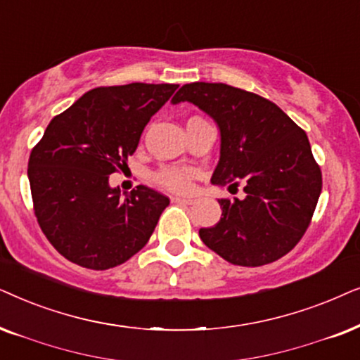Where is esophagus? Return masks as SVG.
<instances>
[{
  "instance_id": "34e87169",
  "label": "esophagus",
  "mask_w": 360,
  "mask_h": 360,
  "mask_svg": "<svg viewBox=\"0 0 360 360\" xmlns=\"http://www.w3.org/2000/svg\"><path fill=\"white\" fill-rule=\"evenodd\" d=\"M172 202H176V204H183V205H191V204H194L195 200L194 199H191V198H172Z\"/></svg>"
}]
</instances>
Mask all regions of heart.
Masks as SVG:
<instances>
[{"mask_svg": "<svg viewBox=\"0 0 360 360\" xmlns=\"http://www.w3.org/2000/svg\"><path fill=\"white\" fill-rule=\"evenodd\" d=\"M193 169L189 167H162L156 172V181L169 191H188Z\"/></svg>", "mask_w": 360, "mask_h": 360, "instance_id": "b5f03b06", "label": "heart"}]
</instances>
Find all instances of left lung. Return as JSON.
I'll return each mask as SVG.
<instances>
[{
    "label": "left lung",
    "mask_w": 360,
    "mask_h": 360,
    "mask_svg": "<svg viewBox=\"0 0 360 360\" xmlns=\"http://www.w3.org/2000/svg\"><path fill=\"white\" fill-rule=\"evenodd\" d=\"M189 102L220 131V158L210 183L245 198L219 199L222 217L199 237L224 260L262 266L286 255L304 236L323 177L306 133L270 100L225 84L194 82L171 103Z\"/></svg>",
    "instance_id": "left-lung-1"
}]
</instances>
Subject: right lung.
Masks as SVG:
<instances>
[{
  "mask_svg": "<svg viewBox=\"0 0 360 360\" xmlns=\"http://www.w3.org/2000/svg\"><path fill=\"white\" fill-rule=\"evenodd\" d=\"M176 89L140 82L98 87L47 124L31 151L27 177L37 222L67 260L108 270L150 240L169 199L146 186L122 194L108 176L127 166L146 123Z\"/></svg>",
  "mask_w": 360,
  "mask_h": 360,
  "instance_id": "obj_1",
  "label": "right lung"
}]
</instances>
